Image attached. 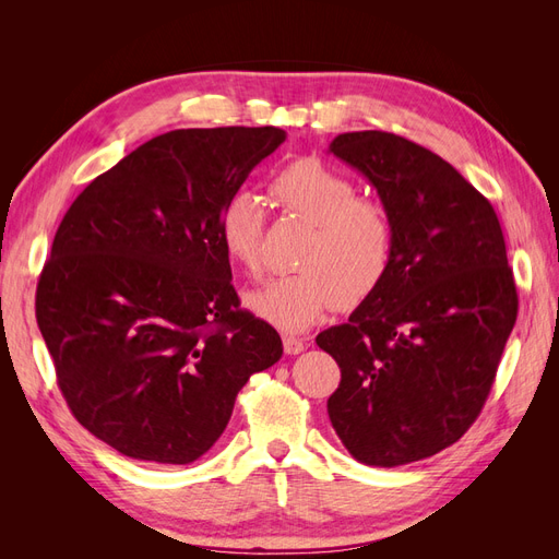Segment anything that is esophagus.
I'll return each instance as SVG.
<instances>
[{
	"label": "esophagus",
	"mask_w": 559,
	"mask_h": 559,
	"mask_svg": "<svg viewBox=\"0 0 559 559\" xmlns=\"http://www.w3.org/2000/svg\"><path fill=\"white\" fill-rule=\"evenodd\" d=\"M282 343H284V352L286 354H300L302 349L308 347V343L302 341V337H296V335H284Z\"/></svg>",
	"instance_id": "obj_1"
}]
</instances>
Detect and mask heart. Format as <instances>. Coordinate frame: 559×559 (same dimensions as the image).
<instances>
[{
	"instance_id": "1",
	"label": "heart",
	"mask_w": 559,
	"mask_h": 559,
	"mask_svg": "<svg viewBox=\"0 0 559 559\" xmlns=\"http://www.w3.org/2000/svg\"><path fill=\"white\" fill-rule=\"evenodd\" d=\"M284 210L312 222L298 273L270 280L247 294L249 310L286 333L312 326L331 308H354L378 292L394 251V226L376 200L319 158H300L270 181ZM265 212L259 198L235 193L218 214V238L228 257L249 275L263 270Z\"/></svg>"
}]
</instances>
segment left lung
Returning <instances> with one entry per match:
<instances>
[{"instance_id": "left-lung-1", "label": "left lung", "mask_w": 559, "mask_h": 559, "mask_svg": "<svg viewBox=\"0 0 559 559\" xmlns=\"http://www.w3.org/2000/svg\"><path fill=\"white\" fill-rule=\"evenodd\" d=\"M394 226L392 265L347 324L317 335L341 366L331 425L354 460L401 466L450 448L480 415L518 319L489 200L441 156L394 132L337 134Z\"/></svg>"}]
</instances>
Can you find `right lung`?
I'll list each match as a JSON object with an SVG mask.
<instances>
[{
	"label": "right lung",
	"mask_w": 559,
	"mask_h": 559,
	"mask_svg": "<svg viewBox=\"0 0 559 559\" xmlns=\"http://www.w3.org/2000/svg\"><path fill=\"white\" fill-rule=\"evenodd\" d=\"M284 140L275 126L158 134L60 222L37 324L79 425L130 460L195 462L282 357L280 333L240 308L218 214Z\"/></svg>",
	"instance_id": "obj_1"
}]
</instances>
